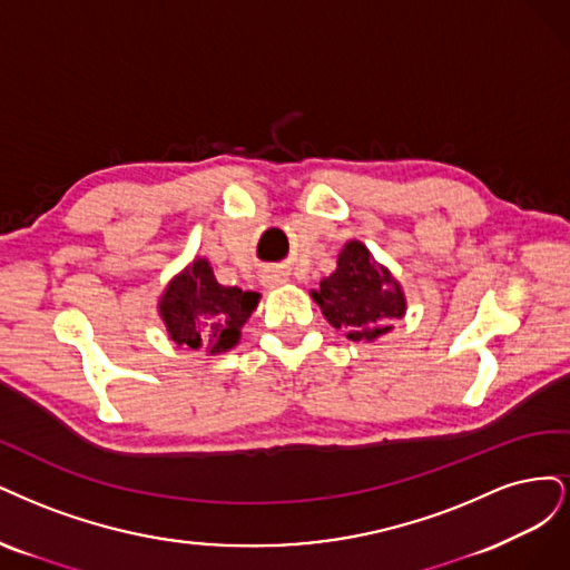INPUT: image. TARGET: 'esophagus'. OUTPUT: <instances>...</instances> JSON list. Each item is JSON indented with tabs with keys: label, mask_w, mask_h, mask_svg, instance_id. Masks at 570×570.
I'll list each match as a JSON object with an SVG mask.
<instances>
[{
	"label": "esophagus",
	"mask_w": 570,
	"mask_h": 570,
	"mask_svg": "<svg viewBox=\"0 0 570 570\" xmlns=\"http://www.w3.org/2000/svg\"><path fill=\"white\" fill-rule=\"evenodd\" d=\"M284 282V277L282 274H277V272H265L263 274V284L265 286H279Z\"/></svg>",
	"instance_id": "esophagus-1"
}]
</instances>
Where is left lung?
<instances>
[{"mask_svg":"<svg viewBox=\"0 0 570 570\" xmlns=\"http://www.w3.org/2000/svg\"><path fill=\"white\" fill-rule=\"evenodd\" d=\"M312 298L328 324L343 328L351 341H374L391 328V320L405 312V296L391 272L376 265L360 242L345 244L334 274L320 282Z\"/></svg>","mask_w":570,"mask_h":570,"instance_id":"1","label":"left lung"}]
</instances>
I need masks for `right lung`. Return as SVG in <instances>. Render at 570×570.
<instances>
[{
	"label": "right lung",
	"mask_w": 570,
	"mask_h": 570,
	"mask_svg": "<svg viewBox=\"0 0 570 570\" xmlns=\"http://www.w3.org/2000/svg\"><path fill=\"white\" fill-rule=\"evenodd\" d=\"M258 293L217 284L208 261H196L173 279L160 301V317L175 343L225 353L258 305Z\"/></svg>",
	"instance_id": "right-lung-1"
}]
</instances>
